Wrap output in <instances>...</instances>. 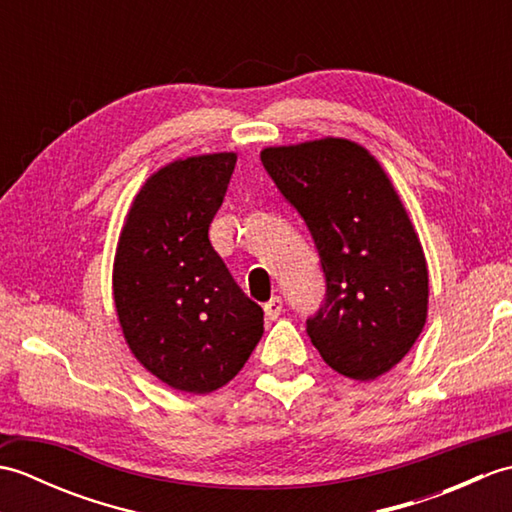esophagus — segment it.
<instances>
[{
	"mask_svg": "<svg viewBox=\"0 0 512 512\" xmlns=\"http://www.w3.org/2000/svg\"><path fill=\"white\" fill-rule=\"evenodd\" d=\"M281 310H284V299L281 297H273L268 303H264V314L268 319H277Z\"/></svg>",
	"mask_w": 512,
	"mask_h": 512,
	"instance_id": "1",
	"label": "esophagus"
}]
</instances>
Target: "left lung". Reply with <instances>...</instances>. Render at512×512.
I'll use <instances>...</instances> for the list:
<instances>
[{
	"label": "left lung",
	"instance_id": "8db88e82",
	"mask_svg": "<svg viewBox=\"0 0 512 512\" xmlns=\"http://www.w3.org/2000/svg\"><path fill=\"white\" fill-rule=\"evenodd\" d=\"M284 198L306 220L325 273L310 341L334 372L376 380L427 323L429 270L420 237L380 162L347 138L262 149Z\"/></svg>",
	"mask_w": 512,
	"mask_h": 512
}]
</instances>
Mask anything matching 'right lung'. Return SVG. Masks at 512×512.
<instances>
[{"label": "right lung", "instance_id": "add662e5", "mask_svg": "<svg viewBox=\"0 0 512 512\" xmlns=\"http://www.w3.org/2000/svg\"><path fill=\"white\" fill-rule=\"evenodd\" d=\"M237 154L178 158L136 193L114 255V306L136 361L176 391L233 380L264 334V312L209 242Z\"/></svg>", "mask_w": 512, "mask_h": 512}]
</instances>
